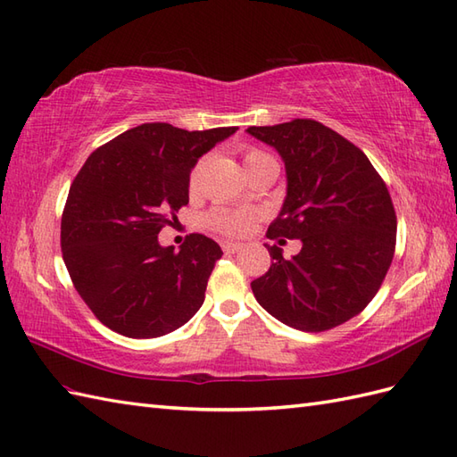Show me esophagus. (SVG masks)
Wrapping results in <instances>:
<instances>
[{
    "label": "esophagus",
    "instance_id": "1",
    "mask_svg": "<svg viewBox=\"0 0 457 457\" xmlns=\"http://www.w3.org/2000/svg\"><path fill=\"white\" fill-rule=\"evenodd\" d=\"M220 246L225 253H237L242 250V244H238V242H222Z\"/></svg>",
    "mask_w": 457,
    "mask_h": 457
}]
</instances>
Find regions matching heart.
<instances>
[{"label":"heart","instance_id":"1","mask_svg":"<svg viewBox=\"0 0 457 457\" xmlns=\"http://www.w3.org/2000/svg\"><path fill=\"white\" fill-rule=\"evenodd\" d=\"M242 157H244V164H246V170L262 162L275 161L270 153H265L260 147H246L242 151ZM197 178H199V164H195L190 172V190H195ZM205 222L211 230L219 232V235L242 237L252 228L253 215L250 211H244V209H213L205 217Z\"/></svg>","mask_w":457,"mask_h":457}]
</instances>
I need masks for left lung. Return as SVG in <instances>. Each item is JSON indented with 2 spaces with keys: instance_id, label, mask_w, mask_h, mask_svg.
<instances>
[{
  "instance_id": "left-lung-1",
  "label": "left lung",
  "mask_w": 457,
  "mask_h": 457,
  "mask_svg": "<svg viewBox=\"0 0 457 457\" xmlns=\"http://www.w3.org/2000/svg\"><path fill=\"white\" fill-rule=\"evenodd\" d=\"M285 161L287 197L267 238L303 240L291 260L267 246L270 271L252 281L258 303L300 331H328L370 303L392 265L397 217L387 186L369 157L310 118L250 126Z\"/></svg>"
}]
</instances>
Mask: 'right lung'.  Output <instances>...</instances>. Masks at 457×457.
<instances>
[{"label":"right lung","mask_w":457,"mask_h":457,"mask_svg":"<svg viewBox=\"0 0 457 457\" xmlns=\"http://www.w3.org/2000/svg\"><path fill=\"white\" fill-rule=\"evenodd\" d=\"M237 129L153 121L88 154L62 213V253L75 291L106 328L161 337L202 308L219 244L194 232L176 252L157 237L190 202L197 159Z\"/></svg>","instance_id":"1"}]
</instances>
